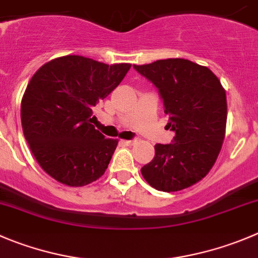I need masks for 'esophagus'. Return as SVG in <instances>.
<instances>
[{
	"label": "esophagus",
	"mask_w": 258,
	"mask_h": 258,
	"mask_svg": "<svg viewBox=\"0 0 258 258\" xmlns=\"http://www.w3.org/2000/svg\"><path fill=\"white\" fill-rule=\"evenodd\" d=\"M136 142L137 141H134L133 139V141H122V143H125L126 146H133V144H136Z\"/></svg>",
	"instance_id": "obj_1"
}]
</instances>
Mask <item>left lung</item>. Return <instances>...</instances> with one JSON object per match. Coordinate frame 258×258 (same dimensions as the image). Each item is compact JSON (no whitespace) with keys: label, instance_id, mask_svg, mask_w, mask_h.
<instances>
[{"label":"left lung","instance_id":"left-lung-1","mask_svg":"<svg viewBox=\"0 0 258 258\" xmlns=\"http://www.w3.org/2000/svg\"><path fill=\"white\" fill-rule=\"evenodd\" d=\"M158 88L173 143L156 144V156L141 170L156 190L173 192L195 185L214 166L227 125V96L208 67L182 58L133 66Z\"/></svg>","mask_w":258,"mask_h":258}]
</instances>
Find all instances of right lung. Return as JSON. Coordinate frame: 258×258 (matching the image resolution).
Here are the masks:
<instances>
[{
    "mask_svg": "<svg viewBox=\"0 0 258 258\" xmlns=\"http://www.w3.org/2000/svg\"><path fill=\"white\" fill-rule=\"evenodd\" d=\"M131 67L66 55L31 77L21 100V125L34 157L54 180L78 187L104 175L117 141L95 129L92 110Z\"/></svg>",
    "mask_w": 258,
    "mask_h": 258,
    "instance_id": "right-lung-1",
    "label": "right lung"
}]
</instances>
